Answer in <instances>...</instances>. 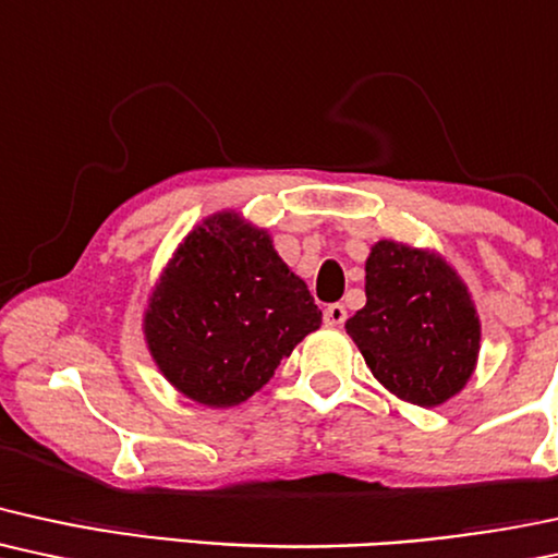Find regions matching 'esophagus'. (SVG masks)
Segmentation results:
<instances>
[{"mask_svg": "<svg viewBox=\"0 0 558 558\" xmlns=\"http://www.w3.org/2000/svg\"><path fill=\"white\" fill-rule=\"evenodd\" d=\"M324 320H326V326H342L344 320H347L344 305L333 303V305L326 307V311H324Z\"/></svg>", "mask_w": 558, "mask_h": 558, "instance_id": "obj_1", "label": "esophagus"}]
</instances>
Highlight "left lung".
I'll return each instance as SVG.
<instances>
[{
    "instance_id": "obj_1",
    "label": "left lung",
    "mask_w": 558,
    "mask_h": 558,
    "mask_svg": "<svg viewBox=\"0 0 558 558\" xmlns=\"http://www.w3.org/2000/svg\"><path fill=\"white\" fill-rule=\"evenodd\" d=\"M344 329L373 378L417 408L460 395L481 355V316L457 268L430 247L397 240L371 247L365 307Z\"/></svg>"
}]
</instances>
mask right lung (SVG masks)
I'll return each instance as SVG.
<instances>
[{
  "label": "right lung",
  "instance_id": "right-lung-1",
  "mask_svg": "<svg viewBox=\"0 0 558 558\" xmlns=\"http://www.w3.org/2000/svg\"><path fill=\"white\" fill-rule=\"evenodd\" d=\"M320 326L307 284L266 229L227 208L195 225L143 311L156 368L203 408L242 404Z\"/></svg>",
  "mask_w": 558,
  "mask_h": 558
}]
</instances>
